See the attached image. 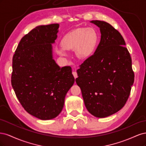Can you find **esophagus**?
Returning a JSON list of instances; mask_svg holds the SVG:
<instances>
[{"instance_id":"obj_1","label":"esophagus","mask_w":146,"mask_h":146,"mask_svg":"<svg viewBox=\"0 0 146 146\" xmlns=\"http://www.w3.org/2000/svg\"><path fill=\"white\" fill-rule=\"evenodd\" d=\"M72 74H73V76H74L75 78H77V77H78L77 76V72L76 71H73L72 72Z\"/></svg>"}]
</instances>
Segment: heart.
Returning <instances> with one entry per match:
<instances>
[{"mask_svg": "<svg viewBox=\"0 0 146 146\" xmlns=\"http://www.w3.org/2000/svg\"><path fill=\"white\" fill-rule=\"evenodd\" d=\"M98 35L92 28H78L66 33L61 39V47L56 48V53L63 57L68 56L66 50H74L79 58L90 56L95 50Z\"/></svg>", "mask_w": 146, "mask_h": 146, "instance_id": "b5f03b06", "label": "heart"}]
</instances>
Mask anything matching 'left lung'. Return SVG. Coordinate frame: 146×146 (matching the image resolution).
<instances>
[{"mask_svg":"<svg viewBox=\"0 0 146 146\" xmlns=\"http://www.w3.org/2000/svg\"><path fill=\"white\" fill-rule=\"evenodd\" d=\"M101 38L94 54L77 69L76 79L88 111L103 118L119 111L134 82L131 56L121 33L105 21H91Z\"/></svg>","mask_w":146,"mask_h":146,"instance_id":"1","label":"left lung"}]
</instances>
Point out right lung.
Masks as SVG:
<instances>
[{
  "mask_svg": "<svg viewBox=\"0 0 146 146\" xmlns=\"http://www.w3.org/2000/svg\"><path fill=\"white\" fill-rule=\"evenodd\" d=\"M59 24L39 25L21 39L13 57L11 85L21 104L41 120L62 111L75 78L70 66L60 68L53 58Z\"/></svg>",
  "mask_w": 146,
  "mask_h": 146,
  "instance_id": "add662e5",
  "label": "right lung"
}]
</instances>
